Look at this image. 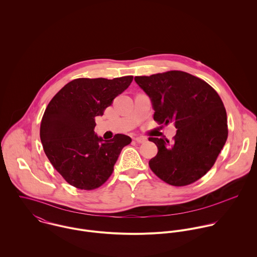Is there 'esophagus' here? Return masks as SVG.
Wrapping results in <instances>:
<instances>
[{"mask_svg":"<svg viewBox=\"0 0 257 257\" xmlns=\"http://www.w3.org/2000/svg\"><path fill=\"white\" fill-rule=\"evenodd\" d=\"M135 141H136L138 144H144V143H146V142H147V139L142 138V137H139V138H136V139H135Z\"/></svg>","mask_w":257,"mask_h":257,"instance_id":"esophagus-1","label":"esophagus"}]
</instances>
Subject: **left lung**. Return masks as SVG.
I'll return each mask as SVG.
<instances>
[{
	"instance_id": "obj_1",
	"label": "left lung",
	"mask_w": 257,
	"mask_h": 257,
	"mask_svg": "<svg viewBox=\"0 0 257 257\" xmlns=\"http://www.w3.org/2000/svg\"><path fill=\"white\" fill-rule=\"evenodd\" d=\"M149 96L153 118L159 124L174 122L172 144L149 138L158 152L149 160L152 172L173 186H186L202 178L215 164L227 139L226 111L216 92L204 80L172 70L135 77Z\"/></svg>"
}]
</instances>
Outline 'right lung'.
<instances>
[{
    "mask_svg": "<svg viewBox=\"0 0 257 257\" xmlns=\"http://www.w3.org/2000/svg\"><path fill=\"white\" fill-rule=\"evenodd\" d=\"M133 79L78 78L49 102L40 123V141L50 163L67 183L94 190L110 178L121 149L132 139L120 134L110 141L97 137L95 117L104 114Z\"/></svg>",
    "mask_w": 257,
    "mask_h": 257,
    "instance_id": "obj_1",
    "label": "right lung"
}]
</instances>
